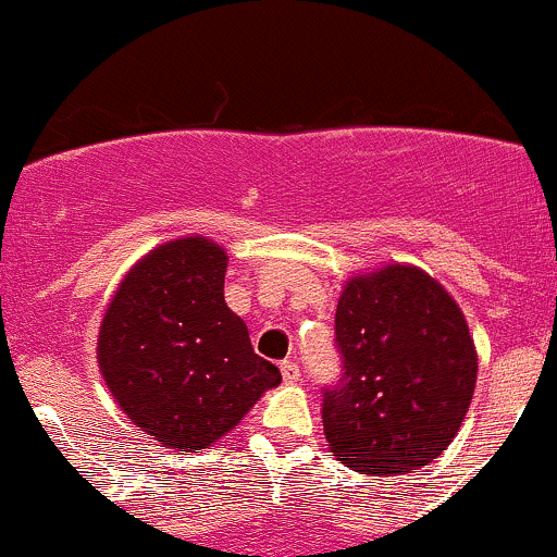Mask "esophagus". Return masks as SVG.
<instances>
[{
    "instance_id": "esophagus-1",
    "label": "esophagus",
    "mask_w": 557,
    "mask_h": 557,
    "mask_svg": "<svg viewBox=\"0 0 557 557\" xmlns=\"http://www.w3.org/2000/svg\"><path fill=\"white\" fill-rule=\"evenodd\" d=\"M280 372H283V380L287 382V385H296V382L300 380V367L296 361H283L280 363Z\"/></svg>"
}]
</instances>
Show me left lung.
I'll use <instances>...</instances> for the list:
<instances>
[{
    "label": "left lung",
    "mask_w": 557,
    "mask_h": 557,
    "mask_svg": "<svg viewBox=\"0 0 557 557\" xmlns=\"http://www.w3.org/2000/svg\"><path fill=\"white\" fill-rule=\"evenodd\" d=\"M335 335L343 380L324 389L330 450L380 476L443 456L474 398L479 361L456 298L395 261L345 280Z\"/></svg>",
    "instance_id": "obj_1"
}]
</instances>
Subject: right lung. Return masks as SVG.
Returning <instances> with one entry per match:
<instances>
[{"instance_id": "1", "label": "right lung", "mask_w": 557, "mask_h": 557, "mask_svg": "<svg viewBox=\"0 0 557 557\" xmlns=\"http://www.w3.org/2000/svg\"><path fill=\"white\" fill-rule=\"evenodd\" d=\"M225 272L220 243L168 240L127 270L101 319L96 359L112 398L170 450L214 445L283 382L227 309Z\"/></svg>"}]
</instances>
